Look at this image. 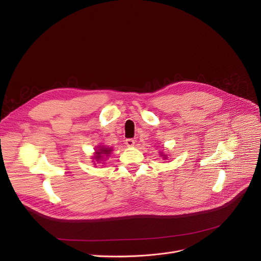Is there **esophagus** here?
I'll return each instance as SVG.
<instances>
[{"instance_id":"obj_1","label":"esophagus","mask_w":261,"mask_h":261,"mask_svg":"<svg viewBox=\"0 0 261 261\" xmlns=\"http://www.w3.org/2000/svg\"><path fill=\"white\" fill-rule=\"evenodd\" d=\"M125 143H126V145H127L128 147H133V146L135 145V141L132 140V138H128V140L125 141Z\"/></svg>"}]
</instances>
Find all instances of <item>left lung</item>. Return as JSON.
Wrapping results in <instances>:
<instances>
[{
    "instance_id": "obj_1",
    "label": "left lung",
    "mask_w": 261,
    "mask_h": 261,
    "mask_svg": "<svg viewBox=\"0 0 261 261\" xmlns=\"http://www.w3.org/2000/svg\"><path fill=\"white\" fill-rule=\"evenodd\" d=\"M161 156H163V159H164V160H167V159H168L167 154H164V152H161Z\"/></svg>"
}]
</instances>
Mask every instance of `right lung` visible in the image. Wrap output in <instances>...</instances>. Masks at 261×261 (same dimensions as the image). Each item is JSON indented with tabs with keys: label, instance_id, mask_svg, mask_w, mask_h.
Wrapping results in <instances>:
<instances>
[{
	"label": "right lung",
	"instance_id": "add662e5",
	"mask_svg": "<svg viewBox=\"0 0 261 261\" xmlns=\"http://www.w3.org/2000/svg\"><path fill=\"white\" fill-rule=\"evenodd\" d=\"M94 154L92 155V162L97 163V164H105L106 160H108L109 156L111 155L113 149L108 146H96L94 150ZM96 165V164H94Z\"/></svg>",
	"mask_w": 261,
	"mask_h": 261
}]
</instances>
